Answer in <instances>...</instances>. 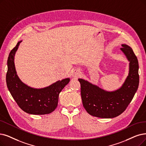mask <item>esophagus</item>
<instances>
[{"label": "esophagus", "mask_w": 146, "mask_h": 146, "mask_svg": "<svg viewBox=\"0 0 146 146\" xmlns=\"http://www.w3.org/2000/svg\"><path fill=\"white\" fill-rule=\"evenodd\" d=\"M80 71H78V69H73L72 71V75L74 78H78L80 75Z\"/></svg>", "instance_id": "obj_1"}]
</instances>
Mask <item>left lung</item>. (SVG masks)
<instances>
[{"label": "left lung", "mask_w": 146, "mask_h": 146, "mask_svg": "<svg viewBox=\"0 0 146 146\" xmlns=\"http://www.w3.org/2000/svg\"><path fill=\"white\" fill-rule=\"evenodd\" d=\"M123 52L129 62V74L119 89L114 91L105 90L88 81L79 78L81 96L87 112L95 117L113 118L126 109L138 89L139 85L138 62L132 49L122 44Z\"/></svg>", "instance_id": "obj_1"}]
</instances>
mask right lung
Instances as JSON below:
<instances>
[{"instance_id":"obj_1","label":"right lung","mask_w":146,"mask_h":146,"mask_svg":"<svg viewBox=\"0 0 146 146\" xmlns=\"http://www.w3.org/2000/svg\"><path fill=\"white\" fill-rule=\"evenodd\" d=\"M22 40L19 41L11 51L7 61L6 81L8 89L14 100L25 112L35 115L51 113L56 108L59 95L70 78L59 80L44 88L36 89L23 83L17 74L14 56Z\"/></svg>"}]
</instances>
